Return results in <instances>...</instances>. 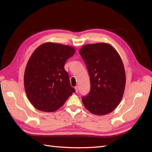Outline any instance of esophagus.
Instances as JSON below:
<instances>
[{
	"instance_id": "esophagus-1",
	"label": "esophagus",
	"mask_w": 152,
	"mask_h": 152,
	"mask_svg": "<svg viewBox=\"0 0 152 152\" xmlns=\"http://www.w3.org/2000/svg\"><path fill=\"white\" fill-rule=\"evenodd\" d=\"M75 88L76 92V93H78V86H76L75 88Z\"/></svg>"
}]
</instances>
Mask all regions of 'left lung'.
<instances>
[{
    "mask_svg": "<svg viewBox=\"0 0 152 152\" xmlns=\"http://www.w3.org/2000/svg\"><path fill=\"white\" fill-rule=\"evenodd\" d=\"M88 69L91 89L82 96L86 108L93 114H109L117 107L124 95L125 72L114 48L106 43L88 44L80 50Z\"/></svg>",
    "mask_w": 152,
    "mask_h": 152,
    "instance_id": "1",
    "label": "left lung"
}]
</instances>
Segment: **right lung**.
<instances>
[{
	"mask_svg": "<svg viewBox=\"0 0 152 152\" xmlns=\"http://www.w3.org/2000/svg\"><path fill=\"white\" fill-rule=\"evenodd\" d=\"M75 51L66 45L47 42L31 55L25 68L24 86L34 108L43 112L56 111L75 92L64 69L66 60Z\"/></svg>",
	"mask_w": 152,
	"mask_h": 152,
	"instance_id": "add662e5",
	"label": "right lung"
}]
</instances>
